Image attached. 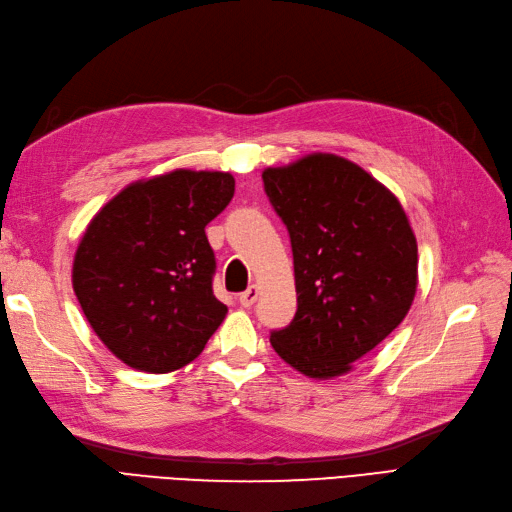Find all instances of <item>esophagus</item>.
<instances>
[{
	"label": "esophagus",
	"instance_id": "esophagus-1",
	"mask_svg": "<svg viewBox=\"0 0 512 512\" xmlns=\"http://www.w3.org/2000/svg\"><path fill=\"white\" fill-rule=\"evenodd\" d=\"M258 300V287H249L247 291H243L241 295H238V302H241V306H245V309H249L254 302Z\"/></svg>",
	"mask_w": 512,
	"mask_h": 512
}]
</instances>
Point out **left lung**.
<instances>
[{
    "mask_svg": "<svg viewBox=\"0 0 512 512\" xmlns=\"http://www.w3.org/2000/svg\"><path fill=\"white\" fill-rule=\"evenodd\" d=\"M271 206L287 225L298 311L269 337L311 379L346 374L410 311L418 247L392 192L355 162L311 153L263 170Z\"/></svg>",
    "mask_w": 512,
    "mask_h": 512,
    "instance_id": "left-lung-1",
    "label": "left lung"
}]
</instances>
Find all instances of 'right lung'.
Instances as JSON below:
<instances>
[{"mask_svg":"<svg viewBox=\"0 0 512 512\" xmlns=\"http://www.w3.org/2000/svg\"><path fill=\"white\" fill-rule=\"evenodd\" d=\"M232 197L230 173L177 168L133 181L89 221L72 287L122 363L151 374L184 368L225 320L206 225Z\"/></svg>","mask_w":512,"mask_h":512,"instance_id":"obj_1","label":"right lung"}]
</instances>
